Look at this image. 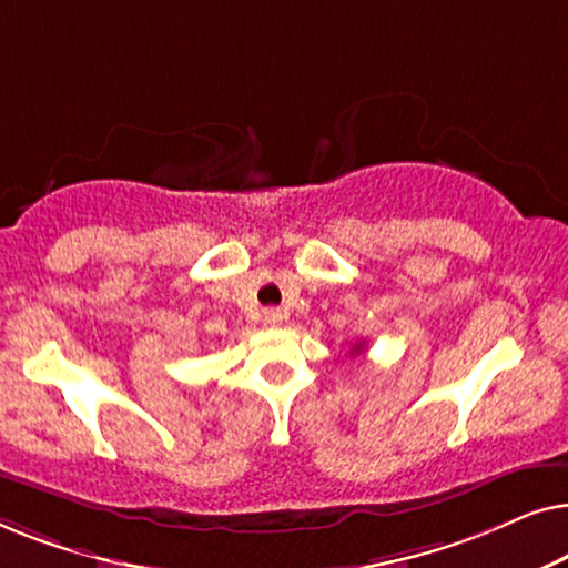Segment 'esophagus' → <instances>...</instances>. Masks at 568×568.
Returning <instances> with one entry per match:
<instances>
[{
    "mask_svg": "<svg viewBox=\"0 0 568 568\" xmlns=\"http://www.w3.org/2000/svg\"><path fill=\"white\" fill-rule=\"evenodd\" d=\"M263 321H266V325H282V321H284V315H282V310L278 307H268L266 313H263Z\"/></svg>",
    "mask_w": 568,
    "mask_h": 568,
    "instance_id": "1",
    "label": "esophagus"
}]
</instances>
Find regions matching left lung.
I'll list each match as a JSON object with an SVG mask.
<instances>
[{
  "mask_svg": "<svg viewBox=\"0 0 568 568\" xmlns=\"http://www.w3.org/2000/svg\"><path fill=\"white\" fill-rule=\"evenodd\" d=\"M362 348H364V344H356V346L352 348V352H354V354H359V352H362Z\"/></svg>",
  "mask_w": 568,
  "mask_h": 568,
  "instance_id": "obj_1",
  "label": "left lung"
}]
</instances>
